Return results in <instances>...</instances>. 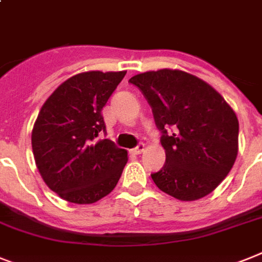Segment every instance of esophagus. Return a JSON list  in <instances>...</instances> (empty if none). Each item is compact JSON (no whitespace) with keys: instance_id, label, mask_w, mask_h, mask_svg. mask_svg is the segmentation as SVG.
Returning a JSON list of instances; mask_svg holds the SVG:
<instances>
[{"instance_id":"obj_1","label":"esophagus","mask_w":262,"mask_h":262,"mask_svg":"<svg viewBox=\"0 0 262 262\" xmlns=\"http://www.w3.org/2000/svg\"><path fill=\"white\" fill-rule=\"evenodd\" d=\"M144 150H145V145H144V144L141 142V144H138V145L136 146L135 149L132 150V153H135V155H141Z\"/></svg>"}]
</instances>
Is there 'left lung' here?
<instances>
[{
	"label": "left lung",
	"instance_id": "obj_1",
	"mask_svg": "<svg viewBox=\"0 0 262 262\" xmlns=\"http://www.w3.org/2000/svg\"><path fill=\"white\" fill-rule=\"evenodd\" d=\"M129 82L146 98L163 133L165 164L150 175L155 184L186 202L212 192L237 159L234 110L208 83L180 70L142 72Z\"/></svg>",
	"mask_w": 262,
	"mask_h": 262
}]
</instances>
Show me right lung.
Listing matches in <instances>:
<instances>
[{
  "mask_svg": "<svg viewBox=\"0 0 262 262\" xmlns=\"http://www.w3.org/2000/svg\"><path fill=\"white\" fill-rule=\"evenodd\" d=\"M126 71H89L63 82L44 102L32 130L40 175L61 199L95 203L114 190L127 152L105 133L102 109Z\"/></svg>",
  "mask_w": 262,
  "mask_h": 262,
  "instance_id": "1",
  "label": "right lung"
}]
</instances>
